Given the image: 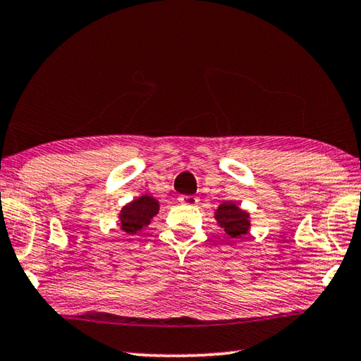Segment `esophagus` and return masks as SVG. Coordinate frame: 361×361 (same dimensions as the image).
<instances>
[{
	"instance_id": "34e87169",
	"label": "esophagus",
	"mask_w": 361,
	"mask_h": 361,
	"mask_svg": "<svg viewBox=\"0 0 361 361\" xmlns=\"http://www.w3.org/2000/svg\"><path fill=\"white\" fill-rule=\"evenodd\" d=\"M180 202L185 204V205H197L199 199L195 197V195H181Z\"/></svg>"
}]
</instances>
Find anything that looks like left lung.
Masks as SVG:
<instances>
[{
    "label": "left lung",
    "instance_id": "1",
    "mask_svg": "<svg viewBox=\"0 0 361 361\" xmlns=\"http://www.w3.org/2000/svg\"><path fill=\"white\" fill-rule=\"evenodd\" d=\"M250 215L247 212L240 210L234 202H223L218 207L215 213V219L224 229L226 234L232 239H239L245 235L250 229Z\"/></svg>",
    "mask_w": 361,
    "mask_h": 361
}]
</instances>
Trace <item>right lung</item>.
I'll list each match as a JSON object with an SVG mask.
<instances>
[{
  "mask_svg": "<svg viewBox=\"0 0 361 361\" xmlns=\"http://www.w3.org/2000/svg\"><path fill=\"white\" fill-rule=\"evenodd\" d=\"M159 212V202L151 195H142L121 210V229L127 234H135L151 223Z\"/></svg>",
  "mask_w": 361,
  "mask_h": 361,
  "instance_id": "obj_1",
  "label": "right lung"
}]
</instances>
